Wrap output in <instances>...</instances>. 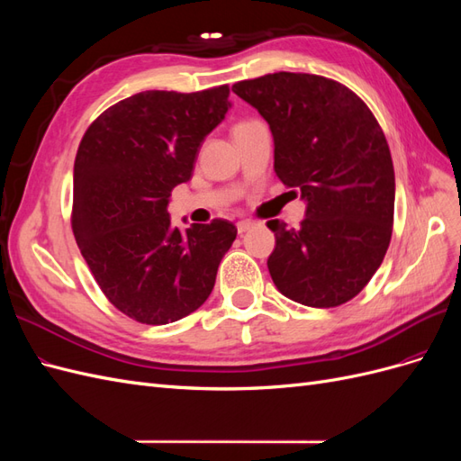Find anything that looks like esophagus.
Wrapping results in <instances>:
<instances>
[{
  "label": "esophagus",
  "instance_id": "34e87169",
  "mask_svg": "<svg viewBox=\"0 0 461 461\" xmlns=\"http://www.w3.org/2000/svg\"><path fill=\"white\" fill-rule=\"evenodd\" d=\"M254 225H256L254 221L244 219V221H239V222H236V230H239V234H244V232H248L249 229H254Z\"/></svg>",
  "mask_w": 461,
  "mask_h": 461
}]
</instances>
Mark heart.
<instances>
[{
	"instance_id": "obj_1",
	"label": "heart",
	"mask_w": 461,
	"mask_h": 461,
	"mask_svg": "<svg viewBox=\"0 0 461 461\" xmlns=\"http://www.w3.org/2000/svg\"><path fill=\"white\" fill-rule=\"evenodd\" d=\"M240 122H246V121H240ZM240 122H236V124H240Z\"/></svg>"
}]
</instances>
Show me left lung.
<instances>
[{"label": "left lung", "mask_w": 461, "mask_h": 461, "mask_svg": "<svg viewBox=\"0 0 461 461\" xmlns=\"http://www.w3.org/2000/svg\"><path fill=\"white\" fill-rule=\"evenodd\" d=\"M232 92L269 122L275 173L308 202L300 229L267 221L275 286L310 308L350 302L393 236L394 167L381 124L356 92L319 75L281 71L236 82Z\"/></svg>", "instance_id": "left-lung-1"}]
</instances>
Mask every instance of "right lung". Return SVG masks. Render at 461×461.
<instances>
[{
  "label": "right lung",
  "instance_id": "1",
  "mask_svg": "<svg viewBox=\"0 0 461 461\" xmlns=\"http://www.w3.org/2000/svg\"><path fill=\"white\" fill-rule=\"evenodd\" d=\"M229 86L146 90L107 107L75 158L71 225L105 298L144 325H167L212 294L236 239L227 219L171 225V190L186 183L203 138L225 117Z\"/></svg>",
  "mask_w": 461,
  "mask_h": 461
}]
</instances>
